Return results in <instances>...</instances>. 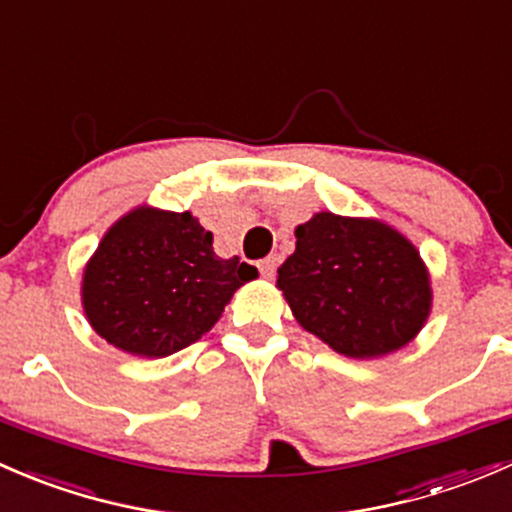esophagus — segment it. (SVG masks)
Wrapping results in <instances>:
<instances>
[{"label": "esophagus", "mask_w": 512, "mask_h": 512, "mask_svg": "<svg viewBox=\"0 0 512 512\" xmlns=\"http://www.w3.org/2000/svg\"><path fill=\"white\" fill-rule=\"evenodd\" d=\"M257 270H260L262 277H272L277 270V257H265V260L257 262Z\"/></svg>", "instance_id": "esophagus-1"}]
</instances>
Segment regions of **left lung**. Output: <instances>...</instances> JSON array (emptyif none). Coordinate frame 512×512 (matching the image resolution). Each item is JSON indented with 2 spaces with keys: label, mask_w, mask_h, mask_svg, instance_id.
I'll use <instances>...</instances> for the list:
<instances>
[{
  "label": "left lung",
  "mask_w": 512,
  "mask_h": 512,
  "mask_svg": "<svg viewBox=\"0 0 512 512\" xmlns=\"http://www.w3.org/2000/svg\"><path fill=\"white\" fill-rule=\"evenodd\" d=\"M277 270L294 319L334 352L374 359L406 347L431 312L421 255L381 220L317 213Z\"/></svg>",
  "instance_id": "8db88e82"
}]
</instances>
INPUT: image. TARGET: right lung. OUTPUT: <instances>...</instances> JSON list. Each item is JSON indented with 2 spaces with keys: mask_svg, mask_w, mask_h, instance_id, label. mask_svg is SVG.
<instances>
[{
  "mask_svg": "<svg viewBox=\"0 0 512 512\" xmlns=\"http://www.w3.org/2000/svg\"><path fill=\"white\" fill-rule=\"evenodd\" d=\"M257 270L215 255L190 213L141 208L108 227L84 270L81 302L98 337L133 356H170L213 329Z\"/></svg>",
  "mask_w": 512,
  "mask_h": 512,
  "instance_id": "1",
  "label": "right lung"
}]
</instances>
